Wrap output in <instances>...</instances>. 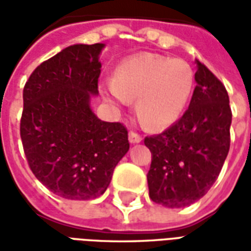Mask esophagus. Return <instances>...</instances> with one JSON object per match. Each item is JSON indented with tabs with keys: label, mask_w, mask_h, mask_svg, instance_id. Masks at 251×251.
I'll list each match as a JSON object with an SVG mask.
<instances>
[{
	"label": "esophagus",
	"mask_w": 251,
	"mask_h": 251,
	"mask_svg": "<svg viewBox=\"0 0 251 251\" xmlns=\"http://www.w3.org/2000/svg\"><path fill=\"white\" fill-rule=\"evenodd\" d=\"M129 141H130L131 144H138V142L142 141V136L141 134H138V133H136V131L131 130L130 133H129Z\"/></svg>",
	"instance_id": "1"
}]
</instances>
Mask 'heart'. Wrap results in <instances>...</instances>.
I'll return each mask as SVG.
<instances>
[{"label": "heart", "mask_w": 251, "mask_h": 251, "mask_svg": "<svg viewBox=\"0 0 251 251\" xmlns=\"http://www.w3.org/2000/svg\"><path fill=\"white\" fill-rule=\"evenodd\" d=\"M195 86L192 67L183 59L137 53L117 67L107 93L121 103L137 98V111L152 129L172 125L184 113Z\"/></svg>", "instance_id": "1"}]
</instances>
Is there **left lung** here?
<instances>
[{
    "label": "left lung",
    "mask_w": 251,
    "mask_h": 251,
    "mask_svg": "<svg viewBox=\"0 0 251 251\" xmlns=\"http://www.w3.org/2000/svg\"><path fill=\"white\" fill-rule=\"evenodd\" d=\"M196 64V87L183 117L163 133L144 140L152 152L147 176L149 196L169 208L203 198L218 179L230 149L228 94L203 63Z\"/></svg>",
    "instance_id": "obj_1"
}]
</instances>
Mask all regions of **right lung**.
Masks as SVG:
<instances>
[{"instance_id": "1", "label": "right lung", "mask_w": 251, "mask_h": 251, "mask_svg": "<svg viewBox=\"0 0 251 251\" xmlns=\"http://www.w3.org/2000/svg\"><path fill=\"white\" fill-rule=\"evenodd\" d=\"M103 44L67 47L35 68L23 91L20 136L30 171L64 199L103 194L129 151L127 129L90 109L98 94Z\"/></svg>"}]
</instances>
